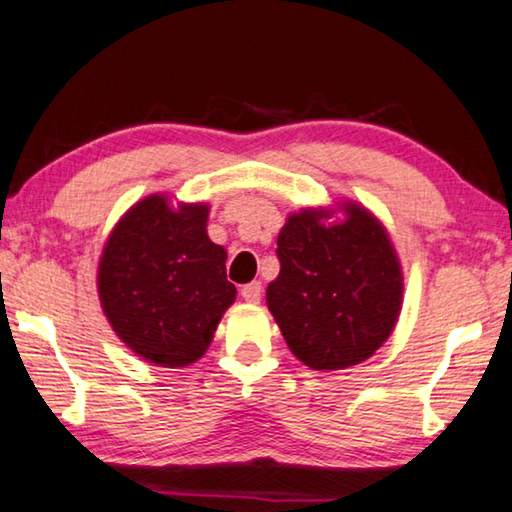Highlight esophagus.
I'll list each match as a JSON object with an SVG mask.
<instances>
[{"mask_svg":"<svg viewBox=\"0 0 512 512\" xmlns=\"http://www.w3.org/2000/svg\"><path fill=\"white\" fill-rule=\"evenodd\" d=\"M241 296L248 303H259V299H262V282H248V285H243Z\"/></svg>","mask_w":512,"mask_h":512,"instance_id":"esophagus-1","label":"esophagus"}]
</instances>
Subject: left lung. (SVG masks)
Returning a JSON list of instances; mask_svg holds the SVG:
<instances>
[{
  "label": "left lung",
  "instance_id": "8db88e82",
  "mask_svg": "<svg viewBox=\"0 0 512 512\" xmlns=\"http://www.w3.org/2000/svg\"><path fill=\"white\" fill-rule=\"evenodd\" d=\"M276 253L280 273L266 305L301 363L345 370L384 345L398 324L404 278L375 213L352 200L289 213Z\"/></svg>",
  "mask_w": 512,
  "mask_h": 512
}]
</instances>
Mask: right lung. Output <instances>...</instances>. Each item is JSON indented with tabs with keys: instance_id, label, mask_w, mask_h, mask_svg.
Returning a JSON list of instances; mask_svg holds the SVG:
<instances>
[{
	"instance_id": "1",
	"label": "right lung",
	"mask_w": 512,
	"mask_h": 512,
	"mask_svg": "<svg viewBox=\"0 0 512 512\" xmlns=\"http://www.w3.org/2000/svg\"><path fill=\"white\" fill-rule=\"evenodd\" d=\"M207 202L154 193L117 220L98 262V299L119 340L160 368L207 352L236 287L227 253L207 234Z\"/></svg>"
}]
</instances>
